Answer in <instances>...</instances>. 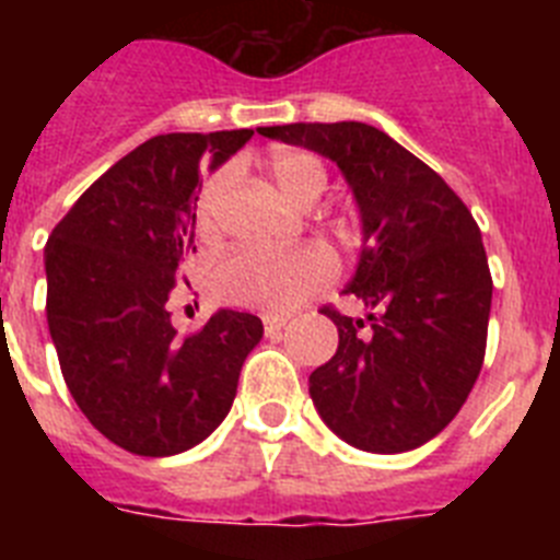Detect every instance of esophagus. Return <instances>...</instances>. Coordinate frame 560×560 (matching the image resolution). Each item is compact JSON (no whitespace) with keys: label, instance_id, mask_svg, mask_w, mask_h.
<instances>
[{"label":"esophagus","instance_id":"34e87169","mask_svg":"<svg viewBox=\"0 0 560 560\" xmlns=\"http://www.w3.org/2000/svg\"><path fill=\"white\" fill-rule=\"evenodd\" d=\"M285 328V319L283 316H266L264 319V330L269 339H275V336H280V330Z\"/></svg>","mask_w":560,"mask_h":560}]
</instances>
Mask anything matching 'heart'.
<instances>
[{"label":"heart","mask_w":560,"mask_h":560,"mask_svg":"<svg viewBox=\"0 0 560 560\" xmlns=\"http://www.w3.org/2000/svg\"><path fill=\"white\" fill-rule=\"evenodd\" d=\"M271 179L285 199L311 205L328 185L325 162L305 148H280L266 160ZM235 182V167H221L201 185L196 201V230L201 237H215L221 224V207ZM334 277V257L323 246H300L291 252L235 249L219 257L210 271L212 294L244 308L283 311L296 308L305 296L323 289Z\"/></svg>","instance_id":"1"}]
</instances>
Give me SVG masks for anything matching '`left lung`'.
I'll list each match as a JSON object with an SVG mask.
<instances>
[{"label":"left lung","mask_w":560,"mask_h":560,"mask_svg":"<svg viewBox=\"0 0 560 560\" xmlns=\"http://www.w3.org/2000/svg\"><path fill=\"white\" fill-rule=\"evenodd\" d=\"M257 131L334 160L364 224L348 294L368 316L319 311L334 319L339 348L311 373L314 407L364 452L423 446L463 409L485 361L493 280L471 210L427 162L368 122Z\"/></svg>","instance_id":"left-lung-1"}]
</instances>
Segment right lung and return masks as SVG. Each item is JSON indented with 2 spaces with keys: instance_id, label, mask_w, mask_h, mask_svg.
<instances>
[{
  "instance_id": "right-lung-1",
  "label": "right lung",
  "mask_w": 560,
  "mask_h": 560,
  "mask_svg": "<svg viewBox=\"0 0 560 560\" xmlns=\"http://www.w3.org/2000/svg\"><path fill=\"white\" fill-rule=\"evenodd\" d=\"M252 133L142 142L47 241V323L63 381L89 423L131 454L171 457L201 443L230 412L244 359L264 336L255 314L230 308L182 336L167 311L196 252L201 160L219 167Z\"/></svg>"
}]
</instances>
